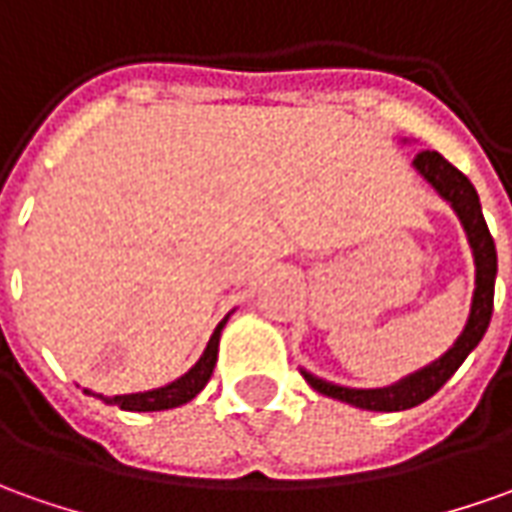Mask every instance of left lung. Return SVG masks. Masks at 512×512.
Returning a JSON list of instances; mask_svg holds the SVG:
<instances>
[{
	"mask_svg": "<svg viewBox=\"0 0 512 512\" xmlns=\"http://www.w3.org/2000/svg\"><path fill=\"white\" fill-rule=\"evenodd\" d=\"M415 168L420 170V176L440 193V196L451 201L454 212L460 215L462 227L468 232V243L474 249L476 263V288L474 302H471V316L468 325L460 333V339L454 342V347L448 350L446 356H440L434 364L423 367L420 373L403 378L398 384L384 389H347L328 384L322 378H314L311 373H305V381L336 401L350 403L358 409H370V412H403L412 409L417 403L429 401L437 389L446 384L451 375L460 370V364L468 358V353L474 350L476 344L482 342L485 330L490 325V314H493V283H496V246L490 238V229L485 224V215L479 207V196H476L474 184L468 182V176L457 170L448 159L437 154V151H420L415 156Z\"/></svg>",
	"mask_w": 512,
	"mask_h": 512,
	"instance_id": "obj_1",
	"label": "left lung"
}]
</instances>
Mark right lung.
<instances>
[{
    "instance_id": "right-lung-1",
    "label": "right lung",
    "mask_w": 512,
    "mask_h": 512,
    "mask_svg": "<svg viewBox=\"0 0 512 512\" xmlns=\"http://www.w3.org/2000/svg\"><path fill=\"white\" fill-rule=\"evenodd\" d=\"M227 325V319L215 328L210 336V344L204 350V356L198 358L196 367L190 373H184L179 381H173L168 387L151 389V392H137V395H114V398H103L106 403H114L125 412H162V409H173V406H182V403L193 401L201 389L207 387L212 370H215V361H218V339H221V328Z\"/></svg>"
}]
</instances>
